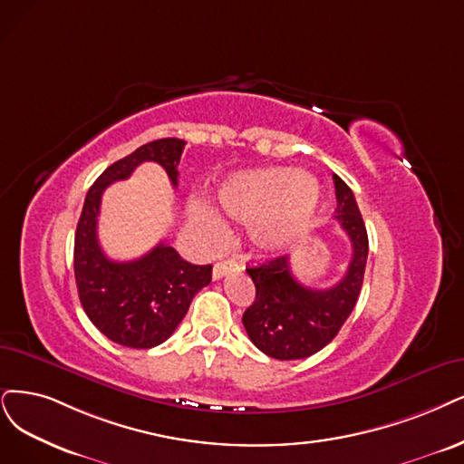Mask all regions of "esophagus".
<instances>
[{"mask_svg": "<svg viewBox=\"0 0 464 464\" xmlns=\"http://www.w3.org/2000/svg\"><path fill=\"white\" fill-rule=\"evenodd\" d=\"M237 269H241V266H238L237 262H233V260H223V262H218V264L214 266L212 277L218 281V279H221L223 276H226V273L237 271Z\"/></svg>", "mask_w": 464, "mask_h": 464, "instance_id": "34e87169", "label": "esophagus"}]
</instances>
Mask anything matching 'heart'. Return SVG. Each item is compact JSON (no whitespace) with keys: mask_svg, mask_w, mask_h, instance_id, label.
<instances>
[{"mask_svg":"<svg viewBox=\"0 0 464 464\" xmlns=\"http://www.w3.org/2000/svg\"><path fill=\"white\" fill-rule=\"evenodd\" d=\"M319 204V183L307 171L283 166L243 169L223 181L214 208L226 219L245 223L246 241L262 252L281 250L305 229ZM191 231L208 248L221 245L226 229L208 204L187 206Z\"/></svg>","mask_w":464,"mask_h":464,"instance_id":"obj_1","label":"heart"}]
</instances>
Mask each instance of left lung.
Segmentation results:
<instances>
[{"instance_id":"left-lung-1","label":"left lung","mask_w":464,"mask_h":464,"mask_svg":"<svg viewBox=\"0 0 464 464\" xmlns=\"http://www.w3.org/2000/svg\"><path fill=\"white\" fill-rule=\"evenodd\" d=\"M334 219L352 243L346 276L334 286L315 290L296 281L288 256L246 267L256 285V300L243 315L252 344L269 357L288 362L323 350L346 323L363 285L369 238L352 188L336 174Z\"/></svg>"}]
</instances>
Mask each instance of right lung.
I'll return each mask as SVG.
<instances>
[{"label":"right lung","mask_w":464,"mask_h":464,"mask_svg":"<svg viewBox=\"0 0 464 464\" xmlns=\"http://www.w3.org/2000/svg\"><path fill=\"white\" fill-rule=\"evenodd\" d=\"M183 140L166 137L135 149L111 164L90 187L74 237V276L85 315L120 346L147 350L162 344L178 329L202 286L212 281V266H193L164 243L133 262L107 258L97 241V216L105 188L128 179L141 162L160 164L178 185Z\"/></svg>","instance_id":"1"}]
</instances>
